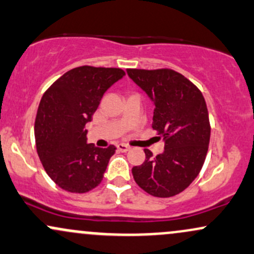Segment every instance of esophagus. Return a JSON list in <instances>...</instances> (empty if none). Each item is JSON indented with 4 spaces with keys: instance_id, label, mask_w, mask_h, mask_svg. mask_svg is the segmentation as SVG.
I'll return each mask as SVG.
<instances>
[{
    "instance_id": "1",
    "label": "esophagus",
    "mask_w": 254,
    "mask_h": 254,
    "mask_svg": "<svg viewBox=\"0 0 254 254\" xmlns=\"http://www.w3.org/2000/svg\"><path fill=\"white\" fill-rule=\"evenodd\" d=\"M117 149H118L119 151H122V153H127V151L130 149V147H127V144L119 143V144H117Z\"/></svg>"
}]
</instances>
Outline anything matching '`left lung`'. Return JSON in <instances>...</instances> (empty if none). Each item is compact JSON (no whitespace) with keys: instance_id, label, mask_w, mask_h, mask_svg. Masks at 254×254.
<instances>
[{"instance_id":"1","label":"left lung","mask_w":254,"mask_h":254,"mask_svg":"<svg viewBox=\"0 0 254 254\" xmlns=\"http://www.w3.org/2000/svg\"><path fill=\"white\" fill-rule=\"evenodd\" d=\"M131 80L154 105L153 129L165 143L154 157L132 168L137 185L155 197H172L185 190L202 170L210 141L208 109L200 90L172 69H127Z\"/></svg>"}]
</instances>
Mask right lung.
I'll use <instances>...</instances> for the list:
<instances>
[{
  "instance_id": "add662e5",
  "label": "right lung",
  "mask_w": 254,
  "mask_h": 254,
  "mask_svg": "<svg viewBox=\"0 0 254 254\" xmlns=\"http://www.w3.org/2000/svg\"><path fill=\"white\" fill-rule=\"evenodd\" d=\"M124 75L119 68L78 66L44 93L34 123L37 151L44 170L63 190L84 193L103 180L116 147L88 143L84 127L105 92Z\"/></svg>"
}]
</instances>
